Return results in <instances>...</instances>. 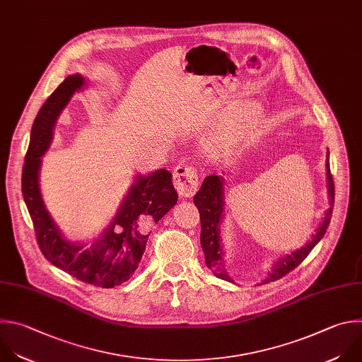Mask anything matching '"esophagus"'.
<instances>
[{
    "instance_id": "obj_1",
    "label": "esophagus",
    "mask_w": 362,
    "mask_h": 362,
    "mask_svg": "<svg viewBox=\"0 0 362 362\" xmlns=\"http://www.w3.org/2000/svg\"><path fill=\"white\" fill-rule=\"evenodd\" d=\"M173 185L182 197H192L199 186V176L192 166L179 165L173 172Z\"/></svg>"
}]
</instances>
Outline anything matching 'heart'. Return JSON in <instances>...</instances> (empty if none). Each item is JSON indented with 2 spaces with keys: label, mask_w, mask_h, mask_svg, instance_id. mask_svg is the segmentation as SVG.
Instances as JSON below:
<instances>
[{
  "label": "heart",
  "mask_w": 362,
  "mask_h": 362,
  "mask_svg": "<svg viewBox=\"0 0 362 362\" xmlns=\"http://www.w3.org/2000/svg\"><path fill=\"white\" fill-rule=\"evenodd\" d=\"M260 107L256 103L246 102L233 107L211 136L213 148H221L246 138L257 125Z\"/></svg>",
  "instance_id": "b5f03b06"
}]
</instances>
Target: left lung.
Segmentation results:
<instances>
[{
  "mask_svg": "<svg viewBox=\"0 0 362 362\" xmlns=\"http://www.w3.org/2000/svg\"><path fill=\"white\" fill-rule=\"evenodd\" d=\"M329 152H327V185H328V196L331 200V207L327 210L324 220L321 221L320 227L317 228V233L314 234L313 240L305 245L303 249L293 252L291 255L283 257L274 267L273 272L269 274V279L264 280V284L270 281L280 280L290 272H293L296 267H298L303 260L310 255V252L314 249V246L324 237L332 213V203H334V179L329 170ZM193 202L200 213V224H202V233H200V245L204 252L206 266L213 272V274L221 280L233 281L224 267L223 260V250H221V240H220V220L223 217V177L217 175H210L204 177L202 187L194 194Z\"/></svg>",
  "mask_w": 362,
  "mask_h": 362,
  "instance_id": "left-lung-1",
  "label": "left lung"
}]
</instances>
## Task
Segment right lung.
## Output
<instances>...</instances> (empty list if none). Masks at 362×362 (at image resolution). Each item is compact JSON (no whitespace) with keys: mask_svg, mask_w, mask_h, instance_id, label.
Here are the masks:
<instances>
[{"mask_svg":"<svg viewBox=\"0 0 362 362\" xmlns=\"http://www.w3.org/2000/svg\"><path fill=\"white\" fill-rule=\"evenodd\" d=\"M85 85L81 75L68 76L40 109L23 168V196L30 211L37 243L44 257L72 277L102 288L128 281L142 259L151 223H158L177 202L172 173L166 169L138 176L113 221L90 247L72 245L62 237L44 206L38 173L41 156L48 151L52 131L71 96Z\"/></svg>","mask_w":362,"mask_h":362,"instance_id":"1","label":"right lung"}]
</instances>
